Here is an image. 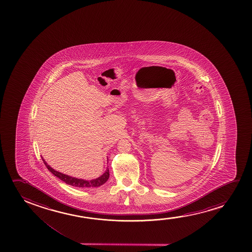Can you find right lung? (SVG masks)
Returning <instances> with one entry per match:
<instances>
[{
  "mask_svg": "<svg viewBox=\"0 0 252 252\" xmlns=\"http://www.w3.org/2000/svg\"><path fill=\"white\" fill-rule=\"evenodd\" d=\"M43 162L45 163L46 168L49 169V171L54 175V176L59 177V179L62 180L66 184L70 185V186L76 187V188H96L103 185L104 183L107 182L109 178V169L107 168V170L101 175V176L97 177L95 179L84 180L81 178H76L73 176H68L65 174L57 171L55 169L49 165L47 162H45V159L43 158ZM108 161V159H107Z\"/></svg>",
  "mask_w": 252,
  "mask_h": 252,
  "instance_id": "right-lung-1",
  "label": "right lung"
}]
</instances>
